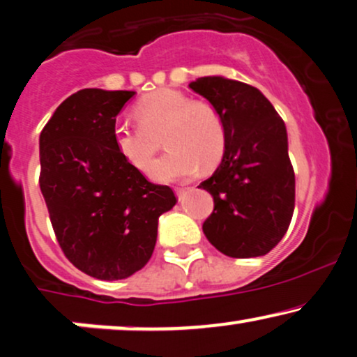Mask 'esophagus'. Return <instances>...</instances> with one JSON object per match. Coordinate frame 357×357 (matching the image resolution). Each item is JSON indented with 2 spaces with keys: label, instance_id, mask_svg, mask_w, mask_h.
Listing matches in <instances>:
<instances>
[{
  "label": "esophagus",
  "instance_id": "34e87169",
  "mask_svg": "<svg viewBox=\"0 0 357 357\" xmlns=\"http://www.w3.org/2000/svg\"><path fill=\"white\" fill-rule=\"evenodd\" d=\"M187 192H188V188H175V193H177L178 199H182Z\"/></svg>",
  "mask_w": 357,
  "mask_h": 357
}]
</instances>
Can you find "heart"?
Wrapping results in <instances>:
<instances>
[{
  "label": "heart",
  "mask_w": 357,
  "mask_h": 357,
  "mask_svg": "<svg viewBox=\"0 0 357 357\" xmlns=\"http://www.w3.org/2000/svg\"><path fill=\"white\" fill-rule=\"evenodd\" d=\"M135 117L143 127L119 121L112 127L114 147L130 167L149 172L158 144L146 132L165 127L164 144L170 151L153 167L158 182H180L195 177L204 164L213 169L225 152V126L206 102H192L183 92L158 89L144 96L135 105Z\"/></svg>",
  "instance_id": "b5f03b06"
}]
</instances>
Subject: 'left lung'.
<instances>
[{
	"label": "left lung",
	"mask_w": 357,
	"mask_h": 357,
	"mask_svg": "<svg viewBox=\"0 0 357 357\" xmlns=\"http://www.w3.org/2000/svg\"><path fill=\"white\" fill-rule=\"evenodd\" d=\"M188 87L213 105L227 137L218 169L199 185L215 202L205 236L227 257H263L283 238L294 210L283 119L257 87L235 79L206 76Z\"/></svg>",
	"instance_id": "obj_1"
}]
</instances>
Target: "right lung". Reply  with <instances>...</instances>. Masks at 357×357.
I'll return each mask as SVG.
<instances>
[{
	"mask_svg": "<svg viewBox=\"0 0 357 357\" xmlns=\"http://www.w3.org/2000/svg\"><path fill=\"white\" fill-rule=\"evenodd\" d=\"M134 91L82 89L56 109L39 135V187L56 238L74 266L98 280L142 270L158 217L177 204L119 155L112 127Z\"/></svg>",
	"mask_w": 357,
	"mask_h": 357,
	"instance_id": "right-lung-1",
	"label": "right lung"
}]
</instances>
